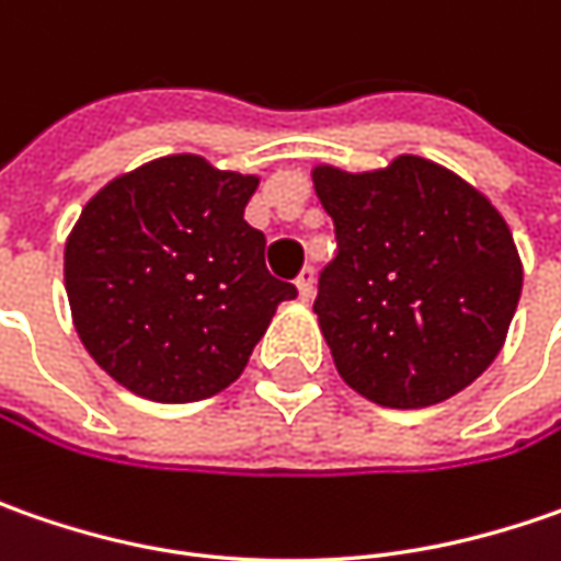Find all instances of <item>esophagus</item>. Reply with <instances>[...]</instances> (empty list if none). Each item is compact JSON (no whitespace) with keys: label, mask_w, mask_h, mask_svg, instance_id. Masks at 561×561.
Here are the masks:
<instances>
[{"label":"esophagus","mask_w":561,"mask_h":561,"mask_svg":"<svg viewBox=\"0 0 561 561\" xmlns=\"http://www.w3.org/2000/svg\"><path fill=\"white\" fill-rule=\"evenodd\" d=\"M296 293H299V299L302 302H309L314 296V268H302L299 271V277H296Z\"/></svg>","instance_id":"1"}]
</instances>
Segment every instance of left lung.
<instances>
[{
	"label": "left lung",
	"instance_id": "1",
	"mask_svg": "<svg viewBox=\"0 0 561 561\" xmlns=\"http://www.w3.org/2000/svg\"><path fill=\"white\" fill-rule=\"evenodd\" d=\"M312 181L336 230L314 314L340 377L377 405L427 409L484 375L525 277L496 205L421 156L314 164Z\"/></svg>",
	"mask_w": 561,
	"mask_h": 561
}]
</instances>
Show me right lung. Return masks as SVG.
Returning <instances> with one entry per match:
<instances>
[{
    "mask_svg": "<svg viewBox=\"0 0 561 561\" xmlns=\"http://www.w3.org/2000/svg\"><path fill=\"white\" fill-rule=\"evenodd\" d=\"M255 174L181 152L146 162L83 205L65 243V290L96 365L152 402H196L243 375L280 302L265 233L243 211Z\"/></svg>",
    "mask_w": 561,
    "mask_h": 561,
    "instance_id": "obj_1",
    "label": "right lung"
}]
</instances>
